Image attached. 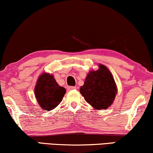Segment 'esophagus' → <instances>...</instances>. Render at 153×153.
<instances>
[{
    "instance_id": "esophagus-1",
    "label": "esophagus",
    "mask_w": 153,
    "mask_h": 153,
    "mask_svg": "<svg viewBox=\"0 0 153 153\" xmlns=\"http://www.w3.org/2000/svg\"><path fill=\"white\" fill-rule=\"evenodd\" d=\"M76 86H68L67 87V89L69 91H71V90H74V89H76Z\"/></svg>"
}]
</instances>
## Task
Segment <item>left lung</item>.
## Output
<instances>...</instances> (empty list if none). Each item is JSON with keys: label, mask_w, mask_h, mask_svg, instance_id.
<instances>
[{"label": "left lung", "mask_w": 153, "mask_h": 153, "mask_svg": "<svg viewBox=\"0 0 153 153\" xmlns=\"http://www.w3.org/2000/svg\"><path fill=\"white\" fill-rule=\"evenodd\" d=\"M79 92L94 108L106 109L113 102L117 86L109 70L100 65L99 69L88 73Z\"/></svg>", "instance_id": "1"}]
</instances>
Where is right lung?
Returning a JSON list of instances; mask_svg holds the SVG:
<instances>
[{
	"mask_svg": "<svg viewBox=\"0 0 153 153\" xmlns=\"http://www.w3.org/2000/svg\"><path fill=\"white\" fill-rule=\"evenodd\" d=\"M34 90L38 104L47 111L56 108L66 93L65 88L58 85L53 76L45 73L39 77Z\"/></svg>",
	"mask_w": 153,
	"mask_h": 153,
	"instance_id": "right-lung-1",
	"label": "right lung"
}]
</instances>
